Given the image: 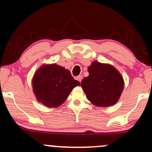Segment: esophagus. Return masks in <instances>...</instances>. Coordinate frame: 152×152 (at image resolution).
Returning a JSON list of instances; mask_svg holds the SVG:
<instances>
[{"mask_svg": "<svg viewBox=\"0 0 152 152\" xmlns=\"http://www.w3.org/2000/svg\"><path fill=\"white\" fill-rule=\"evenodd\" d=\"M76 79L81 83V82H82V75H79V76L77 77Z\"/></svg>", "mask_w": 152, "mask_h": 152, "instance_id": "esophagus-1", "label": "esophagus"}]
</instances>
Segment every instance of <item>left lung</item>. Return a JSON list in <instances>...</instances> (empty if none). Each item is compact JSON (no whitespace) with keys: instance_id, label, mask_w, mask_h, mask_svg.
I'll use <instances>...</instances> for the list:
<instances>
[{"instance_id":"left-lung-1","label":"left lung","mask_w":152,"mask_h":152,"mask_svg":"<svg viewBox=\"0 0 152 152\" xmlns=\"http://www.w3.org/2000/svg\"><path fill=\"white\" fill-rule=\"evenodd\" d=\"M89 75L81 85L87 99L97 107H107L117 102L124 89V80L113 66L97 61L88 66Z\"/></svg>"}]
</instances>
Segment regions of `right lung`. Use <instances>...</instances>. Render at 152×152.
I'll use <instances>...</instances> for the list:
<instances>
[{
	"label": "right lung",
	"mask_w": 152,
	"mask_h": 152,
	"mask_svg": "<svg viewBox=\"0 0 152 152\" xmlns=\"http://www.w3.org/2000/svg\"><path fill=\"white\" fill-rule=\"evenodd\" d=\"M37 100L47 107H58L66 100L75 86H80L70 71L56 64L41 66L32 81Z\"/></svg>",
	"instance_id": "obj_1"
}]
</instances>
